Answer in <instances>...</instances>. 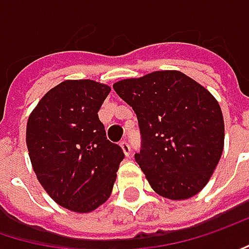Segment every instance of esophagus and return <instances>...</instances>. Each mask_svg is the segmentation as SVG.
<instances>
[{
	"label": "esophagus",
	"mask_w": 249,
	"mask_h": 249,
	"mask_svg": "<svg viewBox=\"0 0 249 249\" xmlns=\"http://www.w3.org/2000/svg\"><path fill=\"white\" fill-rule=\"evenodd\" d=\"M120 147H122V150H123V153H124L126 156L130 154V144H129L127 142H122V143H120Z\"/></svg>",
	"instance_id": "34e87169"
}]
</instances>
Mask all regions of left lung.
Segmentation results:
<instances>
[{"instance_id": "1", "label": "left lung", "mask_w": 249, "mask_h": 249, "mask_svg": "<svg viewBox=\"0 0 249 249\" xmlns=\"http://www.w3.org/2000/svg\"><path fill=\"white\" fill-rule=\"evenodd\" d=\"M113 89L137 116L143 144L134 159L151 188L176 201L198 194L224 149L217 99L180 71L119 80Z\"/></svg>"}]
</instances>
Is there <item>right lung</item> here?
<instances>
[{
    "label": "right lung",
    "instance_id": "add662e5",
    "mask_svg": "<svg viewBox=\"0 0 249 249\" xmlns=\"http://www.w3.org/2000/svg\"><path fill=\"white\" fill-rule=\"evenodd\" d=\"M109 93L100 82L63 80L28 117L27 147L36 178L55 203L75 213H90L110 197L124 159L99 120Z\"/></svg>",
    "mask_w": 249,
    "mask_h": 249
}]
</instances>
